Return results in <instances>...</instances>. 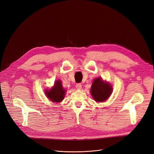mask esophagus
Masks as SVG:
<instances>
[{
    "instance_id": "obj_1",
    "label": "esophagus",
    "mask_w": 154,
    "mask_h": 154,
    "mask_svg": "<svg viewBox=\"0 0 154 154\" xmlns=\"http://www.w3.org/2000/svg\"><path fill=\"white\" fill-rule=\"evenodd\" d=\"M75 88H76L77 89H78V90L81 89V88H82V85H81V84H80V83L77 84L75 85Z\"/></svg>"
}]
</instances>
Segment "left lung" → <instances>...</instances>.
<instances>
[{
    "label": "left lung",
    "instance_id": "left-lung-1",
    "mask_svg": "<svg viewBox=\"0 0 154 154\" xmlns=\"http://www.w3.org/2000/svg\"><path fill=\"white\" fill-rule=\"evenodd\" d=\"M91 94L96 102H103L108 100L112 93V87L101 78L95 79L91 88Z\"/></svg>",
    "mask_w": 154,
    "mask_h": 154
}]
</instances>
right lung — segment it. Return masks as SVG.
Returning a JSON list of instances; mask_svg holds the SVG:
<instances>
[{
    "label": "right lung",
    "mask_w": 154,
    "mask_h": 154,
    "mask_svg": "<svg viewBox=\"0 0 154 154\" xmlns=\"http://www.w3.org/2000/svg\"><path fill=\"white\" fill-rule=\"evenodd\" d=\"M66 91L63 88L61 81L60 80L56 81L54 86L49 91L45 90V93L49 100L55 103H60L65 98Z\"/></svg>",
    "instance_id": "add662e5"
}]
</instances>
